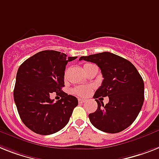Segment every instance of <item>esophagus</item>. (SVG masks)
<instances>
[{"instance_id":"esophagus-1","label":"esophagus","mask_w":159,"mask_h":159,"mask_svg":"<svg viewBox=\"0 0 159 159\" xmlns=\"http://www.w3.org/2000/svg\"><path fill=\"white\" fill-rule=\"evenodd\" d=\"M78 102L80 104H83V103H84V102H86V100H85V99H83V98H79Z\"/></svg>"}]
</instances>
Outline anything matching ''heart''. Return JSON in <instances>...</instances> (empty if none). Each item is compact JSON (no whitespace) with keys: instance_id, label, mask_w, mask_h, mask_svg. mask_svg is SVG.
<instances>
[{"instance_id":"heart-1","label":"heart","mask_w":159,"mask_h":159,"mask_svg":"<svg viewBox=\"0 0 159 159\" xmlns=\"http://www.w3.org/2000/svg\"><path fill=\"white\" fill-rule=\"evenodd\" d=\"M87 65H89V64H85L84 66ZM92 89L93 88L91 86H79V87L75 88L72 92H73V93L79 97H86L91 93Z\"/></svg>"}]
</instances>
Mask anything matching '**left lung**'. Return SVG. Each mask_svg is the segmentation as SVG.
Segmentation results:
<instances>
[{
    "mask_svg": "<svg viewBox=\"0 0 159 159\" xmlns=\"http://www.w3.org/2000/svg\"><path fill=\"white\" fill-rule=\"evenodd\" d=\"M80 60L97 64L104 78L93 98L98 109L89 114L96 128L108 133L122 132L135 121L144 102L142 77L128 60L110 52L82 56ZM109 97L106 106L97 98Z\"/></svg>",
    "mask_w": 159,
    "mask_h": 159,
    "instance_id": "8db88e82",
    "label": "left lung"
}]
</instances>
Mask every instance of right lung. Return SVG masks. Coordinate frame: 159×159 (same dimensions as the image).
<instances>
[{
  "mask_svg": "<svg viewBox=\"0 0 159 159\" xmlns=\"http://www.w3.org/2000/svg\"><path fill=\"white\" fill-rule=\"evenodd\" d=\"M76 57H67L58 51L44 50L27 59L18 68L14 102L23 123L32 132L53 134L70 120L78 100L61 91V88L66 66ZM52 92L59 93L62 98L53 102L50 99Z\"/></svg>",
  "mask_w": 159,
  "mask_h": 159,
  "instance_id": "obj_1",
  "label": "right lung"
}]
</instances>
